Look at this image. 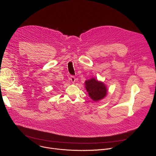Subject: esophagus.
<instances>
[{
	"mask_svg": "<svg viewBox=\"0 0 156 156\" xmlns=\"http://www.w3.org/2000/svg\"><path fill=\"white\" fill-rule=\"evenodd\" d=\"M70 80L73 83H74L75 82V80H76V78L74 76H70Z\"/></svg>",
	"mask_w": 156,
	"mask_h": 156,
	"instance_id": "obj_1",
	"label": "esophagus"
}]
</instances>
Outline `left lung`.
<instances>
[{
	"instance_id": "obj_1",
	"label": "left lung",
	"mask_w": 156,
	"mask_h": 156,
	"mask_svg": "<svg viewBox=\"0 0 156 156\" xmlns=\"http://www.w3.org/2000/svg\"><path fill=\"white\" fill-rule=\"evenodd\" d=\"M85 86L89 96L94 101L103 99L107 94V88L104 83L94 78L86 81Z\"/></svg>"
}]
</instances>
